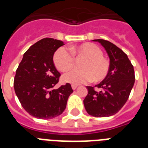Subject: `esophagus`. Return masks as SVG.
I'll use <instances>...</instances> for the list:
<instances>
[{
    "instance_id": "34e87169",
    "label": "esophagus",
    "mask_w": 148,
    "mask_h": 148,
    "mask_svg": "<svg viewBox=\"0 0 148 148\" xmlns=\"http://www.w3.org/2000/svg\"><path fill=\"white\" fill-rule=\"evenodd\" d=\"M71 88L73 90H76L77 88V85H74V84H73V85H71Z\"/></svg>"
}]
</instances>
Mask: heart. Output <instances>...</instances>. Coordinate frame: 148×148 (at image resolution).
Instances as JSON below:
<instances>
[{
  "mask_svg": "<svg viewBox=\"0 0 148 148\" xmlns=\"http://www.w3.org/2000/svg\"><path fill=\"white\" fill-rule=\"evenodd\" d=\"M70 51L60 47L53 54V60L59 71L65 72L71 69L74 58L81 57L86 60L81 64L82 70H73L63 76V81L66 83L78 85L91 80L99 81L105 78L110 69V63L103 56V51L97 45L92 43H85L77 47H71Z\"/></svg>",
  "mask_w": 148,
  "mask_h": 148,
  "instance_id": "1",
  "label": "heart"
}]
</instances>
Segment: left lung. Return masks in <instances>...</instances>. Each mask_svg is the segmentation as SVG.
Instances as JSON below:
<instances>
[{"instance_id":"obj_1","label":"left lung","mask_w":148,"mask_h":148,"mask_svg":"<svg viewBox=\"0 0 148 148\" xmlns=\"http://www.w3.org/2000/svg\"><path fill=\"white\" fill-rule=\"evenodd\" d=\"M93 41L100 43L105 49L110 59V69L105 78L95 85L101 91L87 87L88 93L84 105L91 116L110 117L118 112L127 101L134 84V71L127 55L113 43L102 39Z\"/></svg>"}]
</instances>
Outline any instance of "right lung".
<instances>
[{
  "label": "right lung",
  "instance_id": "1",
  "mask_svg": "<svg viewBox=\"0 0 148 148\" xmlns=\"http://www.w3.org/2000/svg\"><path fill=\"white\" fill-rule=\"evenodd\" d=\"M64 45L53 38L39 40L24 53L16 71L15 94L24 110L39 119H51L61 114L73 92L68 83L53 89L60 74L53 64V57Z\"/></svg>",
  "mask_w": 148,
  "mask_h": 148
}]
</instances>
